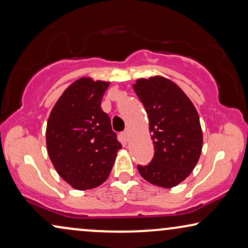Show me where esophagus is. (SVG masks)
I'll return each mask as SVG.
<instances>
[{
    "label": "esophagus",
    "mask_w": 248,
    "mask_h": 248,
    "mask_svg": "<svg viewBox=\"0 0 248 248\" xmlns=\"http://www.w3.org/2000/svg\"><path fill=\"white\" fill-rule=\"evenodd\" d=\"M122 139H124V140H128V139H129V129H126L124 131V133L121 134Z\"/></svg>",
    "instance_id": "34e87169"
}]
</instances>
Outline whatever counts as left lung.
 Masks as SVG:
<instances>
[{
	"label": "left lung",
	"mask_w": 248,
	"mask_h": 248,
	"mask_svg": "<svg viewBox=\"0 0 248 248\" xmlns=\"http://www.w3.org/2000/svg\"><path fill=\"white\" fill-rule=\"evenodd\" d=\"M133 88L145 108L155 143L151 162L137 165V169L153 186L173 187L189 176L199 160V115L181 88L165 78L140 79Z\"/></svg>",
	"instance_id": "obj_1"
}]
</instances>
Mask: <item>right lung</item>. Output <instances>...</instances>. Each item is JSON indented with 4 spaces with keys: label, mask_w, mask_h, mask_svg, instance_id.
Wrapping results in <instances>:
<instances>
[{
    "label": "right lung",
    "mask_w": 248,
    "mask_h": 248,
    "mask_svg": "<svg viewBox=\"0 0 248 248\" xmlns=\"http://www.w3.org/2000/svg\"><path fill=\"white\" fill-rule=\"evenodd\" d=\"M108 82L81 78L62 93L46 124V149L64 181L89 190L108 180L121 143L101 108Z\"/></svg>",
    "instance_id": "right-lung-1"
}]
</instances>
